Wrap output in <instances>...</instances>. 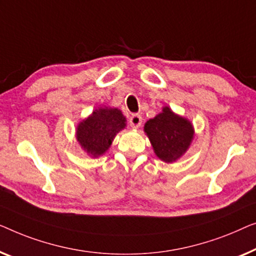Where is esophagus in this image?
Here are the masks:
<instances>
[{"label":"esophagus","mask_w":256,"mask_h":256,"mask_svg":"<svg viewBox=\"0 0 256 256\" xmlns=\"http://www.w3.org/2000/svg\"><path fill=\"white\" fill-rule=\"evenodd\" d=\"M142 123V118L140 114H134L130 117V125H131L132 128H138Z\"/></svg>","instance_id":"esophagus-1"}]
</instances>
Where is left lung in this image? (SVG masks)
I'll use <instances>...</instances> for the list:
<instances>
[{"instance_id":"obj_1","label":"left lung","mask_w":256,"mask_h":256,"mask_svg":"<svg viewBox=\"0 0 256 256\" xmlns=\"http://www.w3.org/2000/svg\"><path fill=\"white\" fill-rule=\"evenodd\" d=\"M144 130L154 153L164 162L180 159L194 139L192 124L186 118L172 112L169 106H164L162 112L147 120Z\"/></svg>"}]
</instances>
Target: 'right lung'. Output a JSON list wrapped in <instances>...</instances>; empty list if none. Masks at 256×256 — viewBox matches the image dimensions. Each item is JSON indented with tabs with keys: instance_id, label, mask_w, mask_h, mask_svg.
<instances>
[{
	"instance_id": "obj_1",
	"label": "right lung",
	"mask_w": 256,
	"mask_h": 256,
	"mask_svg": "<svg viewBox=\"0 0 256 256\" xmlns=\"http://www.w3.org/2000/svg\"><path fill=\"white\" fill-rule=\"evenodd\" d=\"M126 126V118L117 108H98L78 125L76 139L89 156L97 158L109 150L114 136Z\"/></svg>"
}]
</instances>
